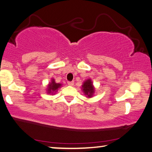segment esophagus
I'll return each mask as SVG.
<instances>
[{
  "label": "esophagus",
  "mask_w": 152,
  "mask_h": 152,
  "mask_svg": "<svg viewBox=\"0 0 152 152\" xmlns=\"http://www.w3.org/2000/svg\"><path fill=\"white\" fill-rule=\"evenodd\" d=\"M67 83H68V85L70 86H73L74 85V82L73 81H68V82H67Z\"/></svg>",
  "instance_id": "34e87169"
}]
</instances>
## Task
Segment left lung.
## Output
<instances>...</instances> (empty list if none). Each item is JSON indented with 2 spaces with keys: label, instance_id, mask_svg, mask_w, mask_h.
I'll list each match as a JSON object with an SVG mask.
<instances>
[{
  "label": "left lung",
  "instance_id": "1",
  "mask_svg": "<svg viewBox=\"0 0 152 152\" xmlns=\"http://www.w3.org/2000/svg\"><path fill=\"white\" fill-rule=\"evenodd\" d=\"M83 91H84L86 95L88 96V98H91L94 92V88L93 86L92 82L90 79H88L84 82L83 85L82 86Z\"/></svg>",
  "mask_w": 152,
  "mask_h": 152
}]
</instances>
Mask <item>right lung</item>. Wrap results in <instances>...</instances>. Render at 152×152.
Returning a JSON list of instances; mask_svg holds the SVG:
<instances>
[{"mask_svg":"<svg viewBox=\"0 0 152 152\" xmlns=\"http://www.w3.org/2000/svg\"><path fill=\"white\" fill-rule=\"evenodd\" d=\"M62 85L60 83H56L55 81H54V79H52V83L50 84H49L48 86V93H54V92H56L57 89H58L60 87H61Z\"/></svg>","mask_w":152,"mask_h":152,"instance_id":"add662e5","label":"right lung"}]
</instances>
